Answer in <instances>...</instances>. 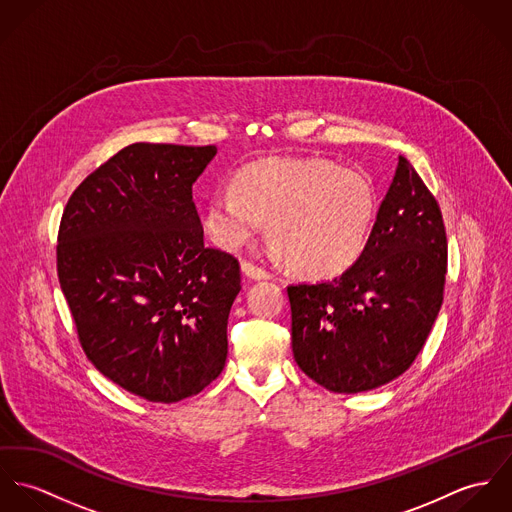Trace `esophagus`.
<instances>
[{
    "label": "esophagus",
    "instance_id": "34e87169",
    "mask_svg": "<svg viewBox=\"0 0 512 512\" xmlns=\"http://www.w3.org/2000/svg\"><path fill=\"white\" fill-rule=\"evenodd\" d=\"M242 272H244L248 278H252V280H268V278H272V274H270L268 270H264V268H260V266L248 262V260L242 262Z\"/></svg>",
    "mask_w": 512,
    "mask_h": 512
}]
</instances>
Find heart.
<instances>
[{
	"label": "heart",
	"instance_id": "obj_1",
	"mask_svg": "<svg viewBox=\"0 0 512 512\" xmlns=\"http://www.w3.org/2000/svg\"><path fill=\"white\" fill-rule=\"evenodd\" d=\"M374 215V191L357 171L327 159H268L213 193L205 228L220 248L236 250L270 216L276 256L303 276L335 278L363 256Z\"/></svg>",
	"mask_w": 512,
	"mask_h": 512
}]
</instances>
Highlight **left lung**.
<instances>
[{
    "label": "left lung",
    "mask_w": 512,
    "mask_h": 512,
    "mask_svg": "<svg viewBox=\"0 0 512 512\" xmlns=\"http://www.w3.org/2000/svg\"><path fill=\"white\" fill-rule=\"evenodd\" d=\"M445 274L438 201L400 155L363 256L335 280L288 286L295 363L339 394L398 378L432 331Z\"/></svg>",
    "instance_id": "8db88e82"
}]
</instances>
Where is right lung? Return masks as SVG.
I'll list each match as a JSON object with an SVG mask.
<instances>
[{
    "instance_id": "add662e5",
    "label": "right lung",
    "mask_w": 512,
    "mask_h": 512,
    "mask_svg": "<svg viewBox=\"0 0 512 512\" xmlns=\"http://www.w3.org/2000/svg\"><path fill=\"white\" fill-rule=\"evenodd\" d=\"M215 146L132 144L74 189L57 274L80 347L147 402H179L224 368L240 264L205 246L193 183Z\"/></svg>"
}]
</instances>
